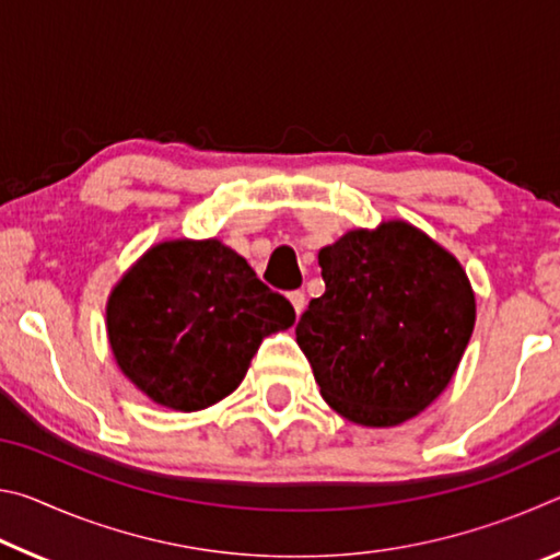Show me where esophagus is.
I'll return each instance as SVG.
<instances>
[{"label":"esophagus","mask_w":560,"mask_h":560,"mask_svg":"<svg viewBox=\"0 0 560 560\" xmlns=\"http://www.w3.org/2000/svg\"><path fill=\"white\" fill-rule=\"evenodd\" d=\"M289 301H291L293 311H296V316H301L303 308H306V296H303V291H291Z\"/></svg>","instance_id":"34e87169"}]
</instances>
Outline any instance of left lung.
<instances>
[{
  "label": "left lung",
  "instance_id": "left-lung-1",
  "mask_svg": "<svg viewBox=\"0 0 560 560\" xmlns=\"http://www.w3.org/2000/svg\"><path fill=\"white\" fill-rule=\"evenodd\" d=\"M324 296L296 343L320 397L360 428H395L430 407L457 373L477 320L467 271L405 220L350 230L318 252Z\"/></svg>",
  "mask_w": 560,
  "mask_h": 560
}]
</instances>
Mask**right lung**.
Returning a JSON list of instances; mask_svg holds the SVG:
<instances>
[{
	"label": "right lung",
	"mask_w": 560,
	"mask_h": 560,
	"mask_svg": "<svg viewBox=\"0 0 560 560\" xmlns=\"http://www.w3.org/2000/svg\"><path fill=\"white\" fill-rule=\"evenodd\" d=\"M293 306L220 240L150 246L110 289L116 365L155 405L197 412L244 381L261 340L291 328Z\"/></svg>",
	"instance_id": "1"
}]
</instances>
